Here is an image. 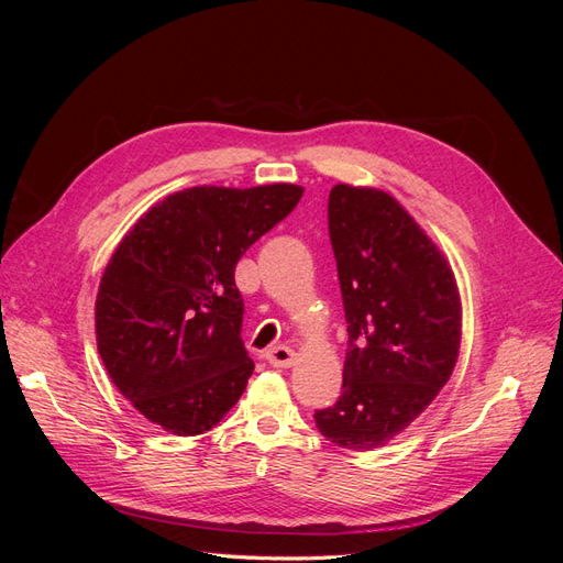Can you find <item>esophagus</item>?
Here are the masks:
<instances>
[{
  "label": "esophagus",
  "instance_id": "1",
  "mask_svg": "<svg viewBox=\"0 0 563 563\" xmlns=\"http://www.w3.org/2000/svg\"><path fill=\"white\" fill-rule=\"evenodd\" d=\"M265 360H267L269 366L288 368V366H294V362H296V352L291 347H286V345H275V347H269L265 352Z\"/></svg>",
  "mask_w": 563,
  "mask_h": 563
}]
</instances>
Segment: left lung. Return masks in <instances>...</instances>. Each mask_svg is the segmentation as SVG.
<instances>
[{"label": "left lung", "mask_w": 563, "mask_h": 563, "mask_svg": "<svg viewBox=\"0 0 563 563\" xmlns=\"http://www.w3.org/2000/svg\"><path fill=\"white\" fill-rule=\"evenodd\" d=\"M329 236L347 321L343 391L314 411L319 432L350 451L406 430L451 378L460 298L444 255L397 199L335 185Z\"/></svg>", "instance_id": "obj_1"}]
</instances>
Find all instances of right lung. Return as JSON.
<instances>
[{
  "label": "right lung",
  "mask_w": 563,
  "mask_h": 563,
  "mask_svg": "<svg viewBox=\"0 0 563 563\" xmlns=\"http://www.w3.org/2000/svg\"><path fill=\"white\" fill-rule=\"evenodd\" d=\"M300 197L288 183L190 187L117 246L98 288L96 340L112 383L147 420L192 437L242 397L253 362L234 267Z\"/></svg>",
  "instance_id": "add662e5"
}]
</instances>
